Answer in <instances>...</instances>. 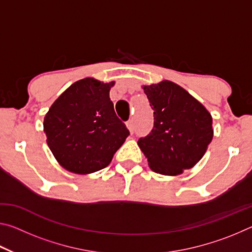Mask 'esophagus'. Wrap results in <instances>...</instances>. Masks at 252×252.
<instances>
[{"instance_id": "obj_1", "label": "esophagus", "mask_w": 252, "mask_h": 252, "mask_svg": "<svg viewBox=\"0 0 252 252\" xmlns=\"http://www.w3.org/2000/svg\"><path fill=\"white\" fill-rule=\"evenodd\" d=\"M126 127H127V129H129L131 134L133 133V132H134V121H133V120L127 121V122H126Z\"/></svg>"}]
</instances>
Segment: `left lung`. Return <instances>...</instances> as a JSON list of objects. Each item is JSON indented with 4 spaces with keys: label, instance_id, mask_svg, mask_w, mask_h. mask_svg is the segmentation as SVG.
Instances as JSON below:
<instances>
[{
    "label": "left lung",
    "instance_id": "left-lung-1",
    "mask_svg": "<svg viewBox=\"0 0 252 252\" xmlns=\"http://www.w3.org/2000/svg\"><path fill=\"white\" fill-rule=\"evenodd\" d=\"M153 110V129L138 144L149 167L164 176L191 169L206 153L213 138L212 117L180 85L164 80L144 85Z\"/></svg>",
    "mask_w": 252,
    "mask_h": 252
}]
</instances>
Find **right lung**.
Here are the masks:
<instances>
[{
    "label": "right lung",
    "instance_id": "add662e5",
    "mask_svg": "<svg viewBox=\"0 0 252 252\" xmlns=\"http://www.w3.org/2000/svg\"><path fill=\"white\" fill-rule=\"evenodd\" d=\"M113 85L93 78L76 81L46 113V142L67 171L89 174L108 167L130 134L110 100Z\"/></svg>",
    "mask_w": 252,
    "mask_h": 252
}]
</instances>
